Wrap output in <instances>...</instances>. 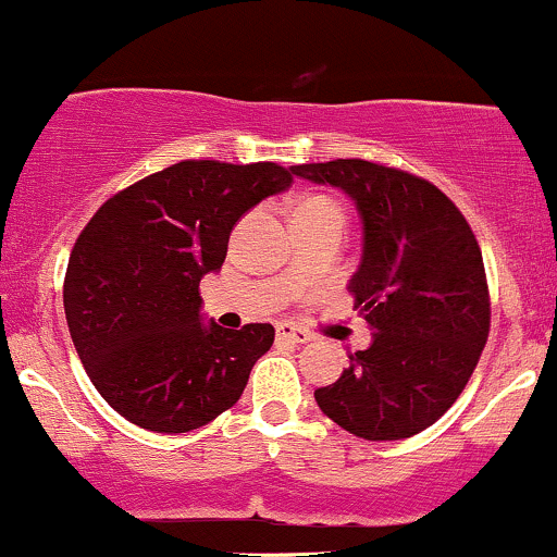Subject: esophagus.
I'll use <instances>...</instances> for the list:
<instances>
[{"instance_id":"34e87169","label":"esophagus","mask_w":557,"mask_h":557,"mask_svg":"<svg viewBox=\"0 0 557 557\" xmlns=\"http://www.w3.org/2000/svg\"><path fill=\"white\" fill-rule=\"evenodd\" d=\"M276 334H278V339L292 342V345H308V342L312 339V336L308 334V331H305V329H297V326H292V323H278V326H276Z\"/></svg>"}]
</instances>
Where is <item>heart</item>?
I'll list each match as a JSON object with an SVG mask.
<instances>
[{"instance_id": "heart-1", "label": "heart", "mask_w": 557, "mask_h": 557, "mask_svg": "<svg viewBox=\"0 0 557 557\" xmlns=\"http://www.w3.org/2000/svg\"><path fill=\"white\" fill-rule=\"evenodd\" d=\"M295 218H305V221H336L345 226V212H342L339 202L326 195H305L297 199Z\"/></svg>"}]
</instances>
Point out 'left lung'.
I'll use <instances>...</instances> for the list:
<instances>
[{"label": "left lung", "mask_w": 557, "mask_h": 557, "mask_svg": "<svg viewBox=\"0 0 557 557\" xmlns=\"http://www.w3.org/2000/svg\"><path fill=\"white\" fill-rule=\"evenodd\" d=\"M352 199L362 258L349 292L373 331L349 352L318 408L349 434L389 442L429 429L466 389L490 336V289L476 236L426 178L368 160L292 165Z\"/></svg>", "instance_id": "8db88e82"}]
</instances>
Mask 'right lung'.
I'll list each match as a JSON object with an SVG mask.
<instances>
[{
    "label": "right lung",
    "mask_w": 557,
    "mask_h": 557,
    "mask_svg": "<svg viewBox=\"0 0 557 557\" xmlns=\"http://www.w3.org/2000/svg\"><path fill=\"white\" fill-rule=\"evenodd\" d=\"M289 184L276 162L181 160L112 195L81 231L62 286L67 329L126 421L184 434L242 397L276 331L202 323L199 281L221 271L236 221Z\"/></svg>",
    "instance_id": "1"
}]
</instances>
